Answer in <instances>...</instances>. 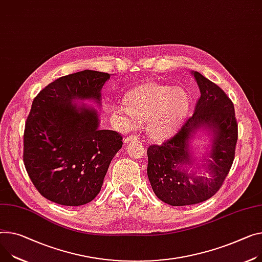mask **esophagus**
<instances>
[{"instance_id":"1","label":"esophagus","mask_w":262,"mask_h":262,"mask_svg":"<svg viewBox=\"0 0 262 262\" xmlns=\"http://www.w3.org/2000/svg\"><path fill=\"white\" fill-rule=\"evenodd\" d=\"M135 140H138V137L136 135H130V136H127L124 138V143L128 144L131 142H135Z\"/></svg>"}]
</instances>
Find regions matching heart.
Instances as JSON below:
<instances>
[{
	"instance_id": "b5f03b06",
	"label": "heart",
	"mask_w": 262,
	"mask_h": 262,
	"mask_svg": "<svg viewBox=\"0 0 262 262\" xmlns=\"http://www.w3.org/2000/svg\"><path fill=\"white\" fill-rule=\"evenodd\" d=\"M190 107V95L184 88L146 83L131 90L126 100L114 106L113 113L123 126L148 119L149 136L162 140L182 127Z\"/></svg>"
}]
</instances>
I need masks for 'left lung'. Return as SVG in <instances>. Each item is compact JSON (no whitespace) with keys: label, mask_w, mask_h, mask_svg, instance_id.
Wrapping results in <instances>:
<instances>
[{"label":"left lung","mask_w":262,"mask_h":262,"mask_svg":"<svg viewBox=\"0 0 262 262\" xmlns=\"http://www.w3.org/2000/svg\"><path fill=\"white\" fill-rule=\"evenodd\" d=\"M200 91L194 114L162 146L148 148V178L155 195L173 206H189L211 198L232 167L237 143L234 105L224 90L197 71H191ZM206 134L209 146L201 157L191 144ZM208 173L203 177L198 174Z\"/></svg>","instance_id":"1"}]
</instances>
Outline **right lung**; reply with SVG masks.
<instances>
[{"label":"right lung","instance_id":"1","mask_svg":"<svg viewBox=\"0 0 262 262\" xmlns=\"http://www.w3.org/2000/svg\"><path fill=\"white\" fill-rule=\"evenodd\" d=\"M109 73L84 70L55 79L33 99L24 133V164L32 184L57 205L77 207L102 189L122 135L99 128L96 109Z\"/></svg>","mask_w":262,"mask_h":262}]
</instances>
